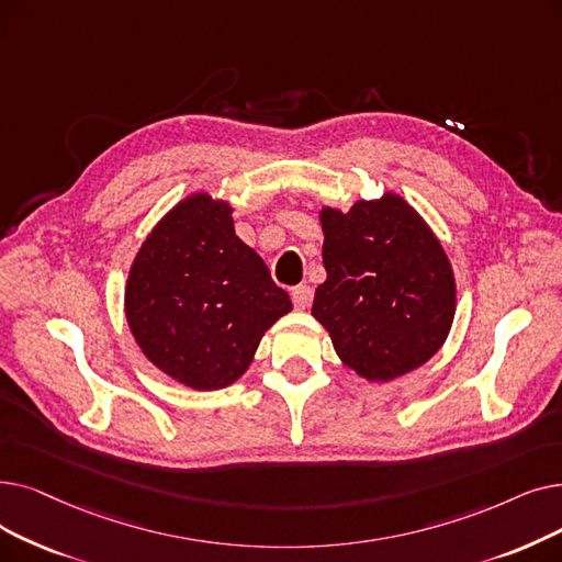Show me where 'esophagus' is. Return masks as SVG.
Returning <instances> with one entry per match:
<instances>
[{"label": "esophagus", "mask_w": 562, "mask_h": 562, "mask_svg": "<svg viewBox=\"0 0 562 562\" xmlns=\"http://www.w3.org/2000/svg\"><path fill=\"white\" fill-rule=\"evenodd\" d=\"M291 301H294L296 310H305L312 303V289L307 284H299L291 289Z\"/></svg>", "instance_id": "1"}]
</instances>
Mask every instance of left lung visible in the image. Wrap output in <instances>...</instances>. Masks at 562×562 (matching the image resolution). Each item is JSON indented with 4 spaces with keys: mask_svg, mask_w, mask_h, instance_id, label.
I'll use <instances>...</instances> for the list:
<instances>
[{
    "mask_svg": "<svg viewBox=\"0 0 562 562\" xmlns=\"http://www.w3.org/2000/svg\"><path fill=\"white\" fill-rule=\"evenodd\" d=\"M326 282L312 316L339 360L368 381H393L425 364L450 333L457 286L450 259L423 215L400 194L324 206Z\"/></svg>",
    "mask_w": 562,
    "mask_h": 562,
    "instance_id": "obj_1",
    "label": "left lung"
}]
</instances>
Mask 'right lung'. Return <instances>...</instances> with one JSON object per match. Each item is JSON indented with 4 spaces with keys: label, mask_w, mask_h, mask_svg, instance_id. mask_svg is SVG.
<instances>
[{
    "label": "right lung",
    "mask_w": 562,
    "mask_h": 562,
    "mask_svg": "<svg viewBox=\"0 0 562 562\" xmlns=\"http://www.w3.org/2000/svg\"><path fill=\"white\" fill-rule=\"evenodd\" d=\"M232 206L194 192L144 238L126 282L142 353L192 390L246 374L263 333L291 310L263 259L234 232Z\"/></svg>",
    "instance_id": "add662e5"
}]
</instances>
